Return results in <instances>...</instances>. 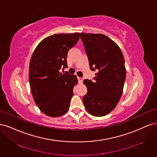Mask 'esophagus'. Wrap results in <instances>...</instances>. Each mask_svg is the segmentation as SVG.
I'll return each instance as SVG.
<instances>
[{
  "mask_svg": "<svg viewBox=\"0 0 157 157\" xmlns=\"http://www.w3.org/2000/svg\"><path fill=\"white\" fill-rule=\"evenodd\" d=\"M83 78L78 77V82H79V83H83Z\"/></svg>",
  "mask_w": 157,
  "mask_h": 157,
  "instance_id": "esophagus-1",
  "label": "esophagus"
}]
</instances>
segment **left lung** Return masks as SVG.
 Segmentation results:
<instances>
[{"instance_id":"1","label":"left lung","mask_w":157,"mask_h":157,"mask_svg":"<svg viewBox=\"0 0 157 157\" xmlns=\"http://www.w3.org/2000/svg\"><path fill=\"white\" fill-rule=\"evenodd\" d=\"M80 37L90 68L97 71L94 82L83 81L87 93L83 102L90 115L102 117L112 112L122 96L126 78L124 57L119 45L102 34L81 33Z\"/></svg>"}]
</instances>
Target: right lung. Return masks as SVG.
Wrapping results in <instances>:
<instances>
[{
    "label": "right lung",
    "instance_id": "right-lung-1",
    "mask_svg": "<svg viewBox=\"0 0 157 157\" xmlns=\"http://www.w3.org/2000/svg\"><path fill=\"white\" fill-rule=\"evenodd\" d=\"M79 33L56 34L40 42L32 55L29 65V83L38 108L52 117L67 112L78 82L76 75L59 70L67 68V57L78 42Z\"/></svg>",
    "mask_w": 157,
    "mask_h": 157
}]
</instances>
